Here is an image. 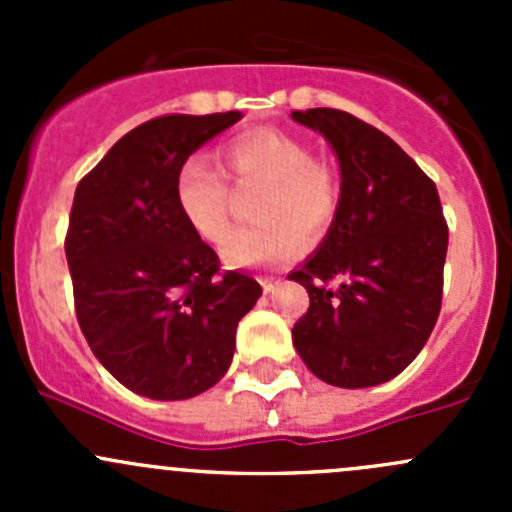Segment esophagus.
Masks as SVG:
<instances>
[{"instance_id":"34e87169","label":"esophagus","mask_w":512,"mask_h":512,"mask_svg":"<svg viewBox=\"0 0 512 512\" xmlns=\"http://www.w3.org/2000/svg\"><path fill=\"white\" fill-rule=\"evenodd\" d=\"M260 282H262V289H265V292H275V287L280 285L275 277H260Z\"/></svg>"}]
</instances>
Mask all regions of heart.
Instances as JSON below:
<instances>
[{"label": "heart", "instance_id": "1", "mask_svg": "<svg viewBox=\"0 0 512 512\" xmlns=\"http://www.w3.org/2000/svg\"><path fill=\"white\" fill-rule=\"evenodd\" d=\"M225 173L237 188L262 185L252 203L255 223L227 237L232 267H272L294 260L304 245H319L342 208V178L312 148L277 128H255L220 148ZM175 203L190 230L220 245L230 230L232 193L225 175L193 156L175 175Z\"/></svg>", "mask_w": 512, "mask_h": 512}]
</instances>
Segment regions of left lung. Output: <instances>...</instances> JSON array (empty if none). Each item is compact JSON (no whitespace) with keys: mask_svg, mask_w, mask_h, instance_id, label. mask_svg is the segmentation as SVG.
Instances as JSON below:
<instances>
[{"mask_svg":"<svg viewBox=\"0 0 512 512\" xmlns=\"http://www.w3.org/2000/svg\"><path fill=\"white\" fill-rule=\"evenodd\" d=\"M292 118L327 138L342 170L332 230L287 275L309 292L294 349L332 386L384 384L416 359L441 312L448 225L436 183L352 113L309 108Z\"/></svg>","mask_w":512,"mask_h":512,"instance_id":"obj_1","label":"left lung"}]
</instances>
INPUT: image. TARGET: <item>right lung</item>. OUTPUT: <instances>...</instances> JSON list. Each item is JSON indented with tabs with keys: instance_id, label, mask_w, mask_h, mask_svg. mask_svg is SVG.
I'll list each match as a JSON object with an SVG mask.
<instances>
[{
	"instance_id": "right-lung-1",
	"label": "right lung",
	"mask_w": 512,
	"mask_h": 512,
	"mask_svg": "<svg viewBox=\"0 0 512 512\" xmlns=\"http://www.w3.org/2000/svg\"><path fill=\"white\" fill-rule=\"evenodd\" d=\"M240 118H153L76 185L64 242L76 319L96 359L133 394L180 401L218 384L237 322L262 294L252 277L220 270L175 203L180 165Z\"/></svg>"
}]
</instances>
